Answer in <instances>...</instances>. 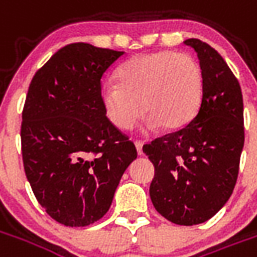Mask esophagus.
Listing matches in <instances>:
<instances>
[{
  "label": "esophagus",
  "mask_w": 257,
  "mask_h": 257,
  "mask_svg": "<svg viewBox=\"0 0 257 257\" xmlns=\"http://www.w3.org/2000/svg\"><path fill=\"white\" fill-rule=\"evenodd\" d=\"M135 146H136V150H138V154H139V156H142V154H143V143H142V142H138V140H136V142H135Z\"/></svg>",
  "instance_id": "34e87169"
}]
</instances>
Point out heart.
Instances as JSON below:
<instances>
[{
	"label": "heart",
	"instance_id": "heart-1",
	"mask_svg": "<svg viewBox=\"0 0 257 257\" xmlns=\"http://www.w3.org/2000/svg\"><path fill=\"white\" fill-rule=\"evenodd\" d=\"M118 84L101 86L107 118L121 131L134 128L142 112L151 129L176 131L198 112L204 96V73L198 62L176 51L135 56L117 73Z\"/></svg>",
	"mask_w": 257,
	"mask_h": 257
}]
</instances>
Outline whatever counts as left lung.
<instances>
[{"label":"left lung","instance_id":"1","mask_svg":"<svg viewBox=\"0 0 257 257\" xmlns=\"http://www.w3.org/2000/svg\"><path fill=\"white\" fill-rule=\"evenodd\" d=\"M194 48L204 73L198 112L186 126L143 146L156 175L150 197L158 213L180 226L209 220L237 183L243 140L241 86L224 59L197 38Z\"/></svg>","mask_w":257,"mask_h":257}]
</instances>
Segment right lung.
Returning <instances> with one entry per match:
<instances>
[{"label":"right lung","mask_w":257,"mask_h":257,"mask_svg":"<svg viewBox=\"0 0 257 257\" xmlns=\"http://www.w3.org/2000/svg\"><path fill=\"white\" fill-rule=\"evenodd\" d=\"M125 52L66 45L31 79L22 154L37 201L60 224L84 227L110 208L136 147L107 118L100 79Z\"/></svg>","instance_id":"1"}]
</instances>
